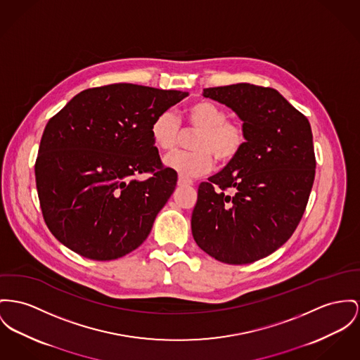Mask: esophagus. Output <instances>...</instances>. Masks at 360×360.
Instances as JSON below:
<instances>
[{"mask_svg": "<svg viewBox=\"0 0 360 360\" xmlns=\"http://www.w3.org/2000/svg\"><path fill=\"white\" fill-rule=\"evenodd\" d=\"M177 184H179L180 187H184V186H192V180L187 179V177H183V176H179Z\"/></svg>", "mask_w": 360, "mask_h": 360, "instance_id": "esophagus-1", "label": "esophagus"}]
</instances>
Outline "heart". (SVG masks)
<instances>
[{"instance_id":"1","label":"heart","mask_w":360,"mask_h":360,"mask_svg":"<svg viewBox=\"0 0 360 360\" xmlns=\"http://www.w3.org/2000/svg\"><path fill=\"white\" fill-rule=\"evenodd\" d=\"M186 117L187 129L196 132L191 139L192 151H176L165 157V165L181 176L195 177L207 173L213 167L212 155L218 162H229L245 144L243 124L226 119V112L214 102H192ZM180 135V121L172 110L161 112L151 124L153 141L164 151L173 150Z\"/></svg>"}]
</instances>
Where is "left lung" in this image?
<instances>
[{"instance_id": "left-lung-1", "label": "left lung", "mask_w": 360, "mask_h": 360, "mask_svg": "<svg viewBox=\"0 0 360 360\" xmlns=\"http://www.w3.org/2000/svg\"><path fill=\"white\" fill-rule=\"evenodd\" d=\"M203 96L239 116L245 144L199 184L192 236L219 262L251 264L278 250L306 210L315 177L311 127L270 87L238 83L203 89Z\"/></svg>"}]
</instances>
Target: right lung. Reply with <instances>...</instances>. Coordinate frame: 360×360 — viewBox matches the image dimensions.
<instances>
[{"mask_svg":"<svg viewBox=\"0 0 360 360\" xmlns=\"http://www.w3.org/2000/svg\"><path fill=\"white\" fill-rule=\"evenodd\" d=\"M188 96L131 83L89 89L53 116L35 162L42 214L76 254L112 261L136 250L177 184L151 136L154 119ZM150 172L146 181L137 176Z\"/></svg>","mask_w":360,"mask_h":360,"instance_id":"obj_1","label":"right lung"}]
</instances>
